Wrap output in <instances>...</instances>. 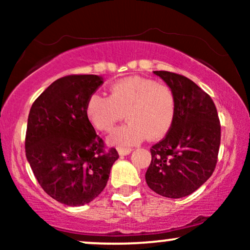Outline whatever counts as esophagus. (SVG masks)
<instances>
[{"instance_id":"obj_1","label":"esophagus","mask_w":250,"mask_h":250,"mask_svg":"<svg viewBox=\"0 0 250 250\" xmlns=\"http://www.w3.org/2000/svg\"><path fill=\"white\" fill-rule=\"evenodd\" d=\"M131 150H133V149L131 148H119V155L120 156H125V155H129L131 153Z\"/></svg>"}]
</instances>
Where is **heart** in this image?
<instances>
[{
    "label": "heart",
    "mask_w": 250,
    "mask_h": 250,
    "mask_svg": "<svg viewBox=\"0 0 250 250\" xmlns=\"http://www.w3.org/2000/svg\"><path fill=\"white\" fill-rule=\"evenodd\" d=\"M176 102L174 93L166 84H160L142 76H128L114 82L109 97L93 94L85 104L89 122L100 131H110L117 122L127 117L108 137L117 147H130L149 140L161 139L171 128Z\"/></svg>",
    "instance_id": "heart-1"
}]
</instances>
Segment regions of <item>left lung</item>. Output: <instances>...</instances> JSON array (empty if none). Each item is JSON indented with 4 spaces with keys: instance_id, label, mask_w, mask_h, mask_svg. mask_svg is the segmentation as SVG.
<instances>
[{
    "instance_id": "8db88e82",
    "label": "left lung",
    "mask_w": 250,
    "mask_h": 250,
    "mask_svg": "<svg viewBox=\"0 0 250 250\" xmlns=\"http://www.w3.org/2000/svg\"><path fill=\"white\" fill-rule=\"evenodd\" d=\"M174 93L176 111L165 139L150 149L146 182L155 193L180 199L194 193L213 174L221 125L213 100L196 83L170 71H154Z\"/></svg>"
}]
</instances>
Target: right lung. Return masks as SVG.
I'll use <instances>...</instances> for the list:
<instances>
[{
  "instance_id": "1",
  "label": "right lung",
  "mask_w": 250,
  "mask_h": 250,
  "mask_svg": "<svg viewBox=\"0 0 250 250\" xmlns=\"http://www.w3.org/2000/svg\"><path fill=\"white\" fill-rule=\"evenodd\" d=\"M103 83L97 75H69L56 80L30 108L25 156L43 190L63 205H87L107 186L119 159L85 115V104Z\"/></svg>"
}]
</instances>
